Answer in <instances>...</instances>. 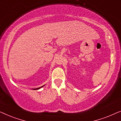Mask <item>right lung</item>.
I'll use <instances>...</instances> for the list:
<instances>
[{
	"label": "right lung",
	"mask_w": 121,
	"mask_h": 121,
	"mask_svg": "<svg viewBox=\"0 0 121 121\" xmlns=\"http://www.w3.org/2000/svg\"><path fill=\"white\" fill-rule=\"evenodd\" d=\"M43 86H41V87H43ZM41 87H39V88H37V89H35V90H36H36H37V89H40Z\"/></svg>",
	"instance_id": "1"
}]
</instances>
